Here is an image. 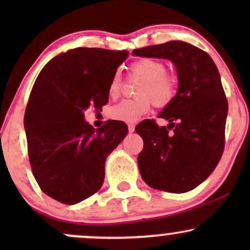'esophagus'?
Returning a JSON list of instances; mask_svg holds the SVG:
<instances>
[{"label": "esophagus", "mask_w": 250, "mask_h": 250, "mask_svg": "<svg viewBox=\"0 0 250 250\" xmlns=\"http://www.w3.org/2000/svg\"><path fill=\"white\" fill-rule=\"evenodd\" d=\"M128 130H129V133H133V131L135 130L134 123H128Z\"/></svg>", "instance_id": "1"}]
</instances>
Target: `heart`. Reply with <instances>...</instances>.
<instances>
[{
  "mask_svg": "<svg viewBox=\"0 0 250 250\" xmlns=\"http://www.w3.org/2000/svg\"><path fill=\"white\" fill-rule=\"evenodd\" d=\"M129 73L133 79L141 80L137 84L135 95L136 99L123 100L113 105L109 110V116L116 121L135 122L150 110V104L155 107H167L173 102L177 93L176 76L168 73L167 67L162 61L156 59L137 60L129 67ZM122 79L115 73L109 82L108 94L115 99L121 94Z\"/></svg>",
  "mask_w": 250,
  "mask_h": 250,
  "instance_id": "b5f03b06",
  "label": "heart"
}]
</instances>
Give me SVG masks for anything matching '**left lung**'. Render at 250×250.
<instances>
[{
    "label": "left lung",
    "instance_id": "8db88e82",
    "mask_svg": "<svg viewBox=\"0 0 250 250\" xmlns=\"http://www.w3.org/2000/svg\"><path fill=\"white\" fill-rule=\"evenodd\" d=\"M133 55L167 59L176 67V96L159 114L169 125L159 127L155 120H145L135 130L145 145L137 157L145 182L168 193H186L213 173L225 149L228 102L220 73L206 51L187 42L149 45Z\"/></svg>",
    "mask_w": 250,
    "mask_h": 250
}]
</instances>
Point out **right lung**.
Masks as SVG:
<instances>
[{
  "mask_svg": "<svg viewBox=\"0 0 250 250\" xmlns=\"http://www.w3.org/2000/svg\"><path fill=\"white\" fill-rule=\"evenodd\" d=\"M128 51L75 48L50 60L37 76L24 114L34 177L51 199L75 205L102 187L105 159L128 133L109 120L95 129L83 111L108 103V87Z\"/></svg>",
  "mask_w": 250,
  "mask_h": 250,
  "instance_id": "right-lung-1",
  "label": "right lung"
}]
</instances>
